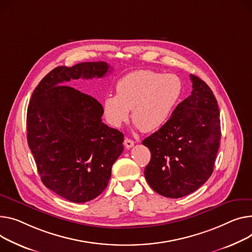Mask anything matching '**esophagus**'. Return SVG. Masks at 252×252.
Listing matches in <instances>:
<instances>
[{
  "mask_svg": "<svg viewBox=\"0 0 252 252\" xmlns=\"http://www.w3.org/2000/svg\"><path fill=\"white\" fill-rule=\"evenodd\" d=\"M124 144H125V146H126V149H130L133 145H135V142H133V141L130 140V139H128V138H126Z\"/></svg>",
  "mask_w": 252,
  "mask_h": 252,
  "instance_id": "1",
  "label": "esophagus"
}]
</instances>
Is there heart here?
I'll return each instance as SVG.
<instances>
[{"instance_id": "b5f03b06", "label": "heart", "mask_w": 252, "mask_h": 252, "mask_svg": "<svg viewBox=\"0 0 252 252\" xmlns=\"http://www.w3.org/2000/svg\"><path fill=\"white\" fill-rule=\"evenodd\" d=\"M115 89L116 95H107L102 101L106 122L121 127L132 110L136 126L151 132L169 121L181 99L183 85L175 74L138 70L121 78Z\"/></svg>"}]
</instances>
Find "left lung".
Masks as SVG:
<instances>
[{
    "mask_svg": "<svg viewBox=\"0 0 252 252\" xmlns=\"http://www.w3.org/2000/svg\"><path fill=\"white\" fill-rule=\"evenodd\" d=\"M192 91L169 121L143 141L151 152L149 186L171 198L186 196L210 178L221 140L220 111L207 84L190 75Z\"/></svg>",
    "mask_w": 252,
    "mask_h": 252,
    "instance_id": "left-lung-1",
    "label": "left lung"
}]
</instances>
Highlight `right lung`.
<instances>
[{
    "instance_id": "1",
    "label": "right lung",
    "mask_w": 252,
    "mask_h": 252,
    "mask_svg": "<svg viewBox=\"0 0 252 252\" xmlns=\"http://www.w3.org/2000/svg\"><path fill=\"white\" fill-rule=\"evenodd\" d=\"M108 72L105 62L57 66L39 82L27 108V142L41 181L72 203L89 202L106 189L124 133L102 123V105L94 97L63 84Z\"/></svg>"
}]
</instances>
